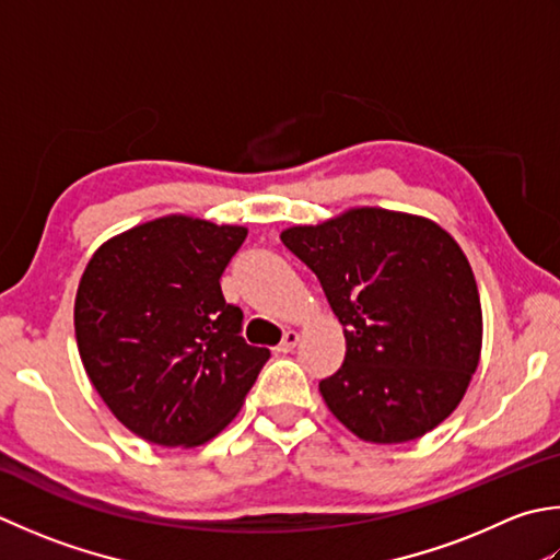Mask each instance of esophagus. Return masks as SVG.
Masks as SVG:
<instances>
[{"mask_svg": "<svg viewBox=\"0 0 560 560\" xmlns=\"http://www.w3.org/2000/svg\"><path fill=\"white\" fill-rule=\"evenodd\" d=\"M299 339H301V335L295 332V330H287L283 332V339H281V345L277 347V352H281V354H287V352H291V349L299 345Z\"/></svg>", "mask_w": 560, "mask_h": 560, "instance_id": "esophagus-1", "label": "esophagus"}]
</instances>
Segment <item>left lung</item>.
Segmentation results:
<instances>
[{"instance_id":"left-lung-1","label":"left lung","mask_w":560,"mask_h":560,"mask_svg":"<svg viewBox=\"0 0 560 560\" xmlns=\"http://www.w3.org/2000/svg\"><path fill=\"white\" fill-rule=\"evenodd\" d=\"M281 243L315 271L345 325V364L320 381L335 418L371 444L442 424L483 347L478 283L456 240L424 215L357 206L291 225Z\"/></svg>"}]
</instances>
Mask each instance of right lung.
<instances>
[{"label":"right lung","mask_w":560,"mask_h":560,"mask_svg":"<svg viewBox=\"0 0 560 560\" xmlns=\"http://www.w3.org/2000/svg\"><path fill=\"white\" fill-rule=\"evenodd\" d=\"M245 225L172 213L108 237L74 295L86 376L114 418L160 446H199L235 420L269 349L240 337L221 273Z\"/></svg>","instance_id":"obj_1"}]
</instances>
